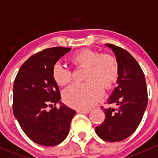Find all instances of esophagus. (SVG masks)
Wrapping results in <instances>:
<instances>
[{"label":"esophagus","mask_w":158,"mask_h":158,"mask_svg":"<svg viewBox=\"0 0 158 158\" xmlns=\"http://www.w3.org/2000/svg\"><path fill=\"white\" fill-rule=\"evenodd\" d=\"M77 113H81V114H88L90 112V110H77Z\"/></svg>","instance_id":"esophagus-1"}]
</instances>
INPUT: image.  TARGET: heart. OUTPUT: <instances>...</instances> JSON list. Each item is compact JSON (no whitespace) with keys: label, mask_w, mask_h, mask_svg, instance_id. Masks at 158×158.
Wrapping results in <instances>:
<instances>
[{"label":"heart","mask_w":158,"mask_h":158,"mask_svg":"<svg viewBox=\"0 0 158 158\" xmlns=\"http://www.w3.org/2000/svg\"><path fill=\"white\" fill-rule=\"evenodd\" d=\"M71 62L77 67L86 68L82 84L75 83L68 86L62 94L63 101L70 107L87 110L97 103L103 96L104 89H109L118 76L117 60L110 54L85 49L72 56ZM52 78L57 85H65L72 80V73L60 62L52 68Z\"/></svg>","instance_id":"b5f03b06"}]
</instances>
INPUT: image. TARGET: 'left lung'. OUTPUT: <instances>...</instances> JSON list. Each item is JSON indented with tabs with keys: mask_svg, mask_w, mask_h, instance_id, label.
Listing matches in <instances>:
<instances>
[{
	"mask_svg": "<svg viewBox=\"0 0 158 158\" xmlns=\"http://www.w3.org/2000/svg\"><path fill=\"white\" fill-rule=\"evenodd\" d=\"M106 45L114 52L118 65V85L107 101L116 108L103 109L106 118L96 127V133L112 143L129 138L139 127L148 105V90L143 72L134 57L122 48Z\"/></svg>",
	"mask_w": 158,
	"mask_h": 158,
	"instance_id": "1",
	"label": "left lung"
}]
</instances>
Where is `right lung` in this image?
<instances>
[{"label":"right lung","mask_w":158,"mask_h":158,"mask_svg":"<svg viewBox=\"0 0 158 158\" xmlns=\"http://www.w3.org/2000/svg\"><path fill=\"white\" fill-rule=\"evenodd\" d=\"M70 50V48L55 47L37 52L24 62L15 79V117L24 134L42 146L62 143L68 136L76 114L60 101L59 88L52 78L55 63ZM57 103L60 104L58 109L54 106Z\"/></svg>","instance_id":"obj_1"}]
</instances>
